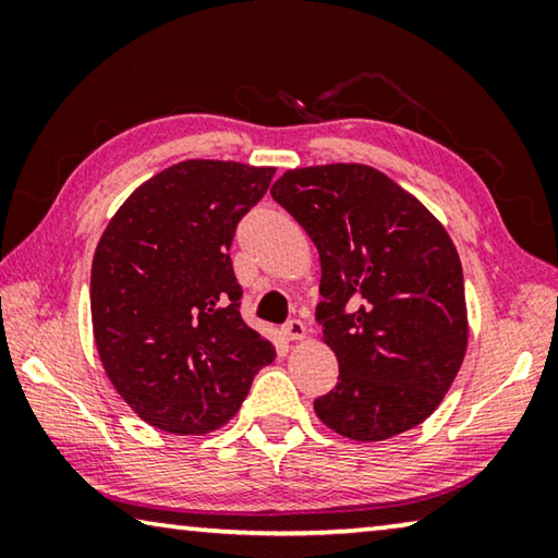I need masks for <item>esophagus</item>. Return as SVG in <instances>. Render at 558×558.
<instances>
[{"label":"esophagus","instance_id":"1","mask_svg":"<svg viewBox=\"0 0 558 558\" xmlns=\"http://www.w3.org/2000/svg\"><path fill=\"white\" fill-rule=\"evenodd\" d=\"M282 335H286V339H290V342H300V339H305L307 329L300 323V319H290V323L282 327Z\"/></svg>","mask_w":558,"mask_h":558}]
</instances>
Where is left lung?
I'll return each instance as SVG.
<instances>
[{
    "mask_svg": "<svg viewBox=\"0 0 558 558\" xmlns=\"http://www.w3.org/2000/svg\"><path fill=\"white\" fill-rule=\"evenodd\" d=\"M272 199L319 253L317 319L339 362L315 401L339 436L376 442L438 409L468 352L465 282L436 216L369 165L288 169Z\"/></svg>",
    "mask_w": 558,
    "mask_h": 558,
    "instance_id": "obj_1",
    "label": "left lung"
}]
</instances>
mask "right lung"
<instances>
[{
	"mask_svg": "<svg viewBox=\"0 0 558 558\" xmlns=\"http://www.w3.org/2000/svg\"><path fill=\"white\" fill-rule=\"evenodd\" d=\"M276 167L184 159L112 216L90 268V317L110 384L149 426L204 436L239 413L276 347L243 323L231 241Z\"/></svg>",
	"mask_w": 558,
	"mask_h": 558,
	"instance_id": "1",
	"label": "right lung"
}]
</instances>
